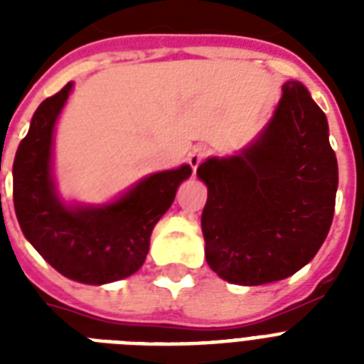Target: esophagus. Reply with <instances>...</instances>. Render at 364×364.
Returning <instances> with one entry per match:
<instances>
[{
    "label": "esophagus",
    "instance_id": "obj_1",
    "mask_svg": "<svg viewBox=\"0 0 364 364\" xmlns=\"http://www.w3.org/2000/svg\"><path fill=\"white\" fill-rule=\"evenodd\" d=\"M208 154H210V149L205 147V145H196V147L188 153V164H191L193 171L198 170V166L202 164V160H204Z\"/></svg>",
    "mask_w": 364,
    "mask_h": 364
}]
</instances>
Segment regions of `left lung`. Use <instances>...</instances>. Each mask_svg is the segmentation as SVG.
<instances>
[{"mask_svg": "<svg viewBox=\"0 0 364 364\" xmlns=\"http://www.w3.org/2000/svg\"><path fill=\"white\" fill-rule=\"evenodd\" d=\"M270 122L247 147L196 170L208 187L205 260L236 285H266L310 262L333 223L338 162L327 117L300 81H287Z\"/></svg>", "mask_w": 364, "mask_h": 364, "instance_id": "8db88e82", "label": "left lung"}]
</instances>
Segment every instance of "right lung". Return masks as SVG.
I'll return each mask as SVG.
<instances>
[{"instance_id":"obj_1","label":"right lung","mask_w":364,"mask_h":364,"mask_svg":"<svg viewBox=\"0 0 364 364\" xmlns=\"http://www.w3.org/2000/svg\"><path fill=\"white\" fill-rule=\"evenodd\" d=\"M71 90L68 82L31 117L13 164L14 211L26 240L54 270L73 282L104 285L141 268L154 225L193 170L183 164L145 176L105 204L65 202L54 179V130Z\"/></svg>"}]
</instances>
